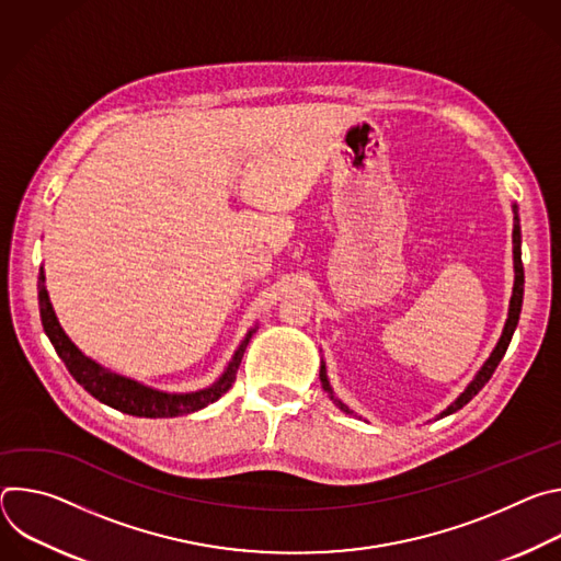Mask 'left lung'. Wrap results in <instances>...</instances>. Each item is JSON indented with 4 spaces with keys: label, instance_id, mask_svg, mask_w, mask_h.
<instances>
[{
    "label": "left lung",
    "instance_id": "obj_1",
    "mask_svg": "<svg viewBox=\"0 0 561 561\" xmlns=\"http://www.w3.org/2000/svg\"><path fill=\"white\" fill-rule=\"evenodd\" d=\"M513 210H515V228H513V247H515V249H513V255H515V286H513V297H511V308H508V319H506L504 333H502V337H500V342H497V346H495L493 355L489 357V362L482 366V370L477 373V377L470 381V386H468V388L457 397V402H455V404H450V407L442 413V417H446V415H450V413L459 411L461 407H466V404L470 402V399L486 386V381L493 377L495 368L500 366L502 357L506 355V348H508V344H511V340H513V333H515V327H517V322H519L522 299H524V264H522V232H519L517 206H513ZM319 379H322L324 390H329V392H331V399H333V402H335L344 413L353 415V411H351L348 407H344V404L340 402V399H335V394H333V390H331V383H329V379H327L324 364H322V368H319Z\"/></svg>",
    "mask_w": 561,
    "mask_h": 561
}]
</instances>
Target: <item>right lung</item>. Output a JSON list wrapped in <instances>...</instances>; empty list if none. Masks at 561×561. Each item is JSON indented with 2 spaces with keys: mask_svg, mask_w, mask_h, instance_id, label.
I'll return each mask as SVG.
<instances>
[{
  "mask_svg": "<svg viewBox=\"0 0 561 561\" xmlns=\"http://www.w3.org/2000/svg\"><path fill=\"white\" fill-rule=\"evenodd\" d=\"M37 297H39V314H42V327L50 340V344L55 346L57 355L61 357V362L66 364L68 373L75 377V381L82 386L84 390H89L95 399H100L102 404L122 411L126 415H135V417H178V415H188L195 413L217 399L234 383L237 377V368L242 364L247 344L253 335V331L249 333V337L244 340V344L237 348L232 362L228 364L226 373L208 388L197 390V392H186V394H169V392H159L152 388H146L133 379H126L122 375H115L106 368H102L98 362L89 359L87 355L79 353V348L66 337V333L61 331L57 317L53 312V306L48 301V293L44 288V273L39 271V282H37Z\"/></svg>",
  "mask_w": 561,
  "mask_h": 561,
  "instance_id": "add662e5",
  "label": "right lung"
}]
</instances>
